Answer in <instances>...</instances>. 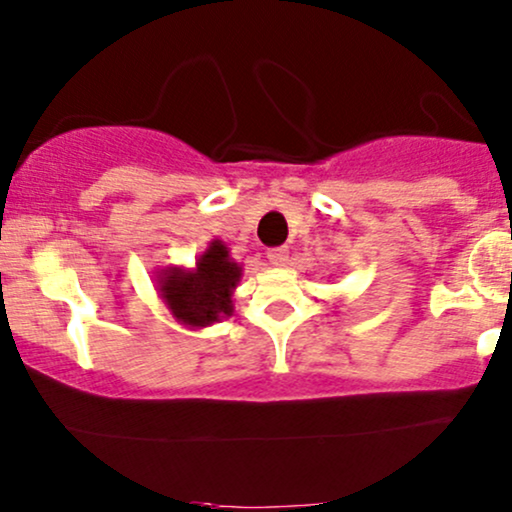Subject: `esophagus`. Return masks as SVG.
I'll return each instance as SVG.
<instances>
[{
	"instance_id": "34e87169",
	"label": "esophagus",
	"mask_w": 512,
	"mask_h": 512,
	"mask_svg": "<svg viewBox=\"0 0 512 512\" xmlns=\"http://www.w3.org/2000/svg\"><path fill=\"white\" fill-rule=\"evenodd\" d=\"M267 260L274 264V267H286L289 264V250L286 248H272L267 252Z\"/></svg>"
}]
</instances>
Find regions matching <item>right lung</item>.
Segmentation results:
<instances>
[{
  "mask_svg": "<svg viewBox=\"0 0 512 512\" xmlns=\"http://www.w3.org/2000/svg\"><path fill=\"white\" fill-rule=\"evenodd\" d=\"M243 279V264L231 257L223 240H209L207 250L195 260V267L158 269L156 291L170 315L185 327H202L233 315V291Z\"/></svg>",
  "mask_w": 512,
  "mask_h": 512,
  "instance_id": "obj_1",
  "label": "right lung"
}]
</instances>
